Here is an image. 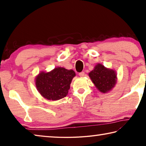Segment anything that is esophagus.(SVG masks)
<instances>
[{
    "label": "esophagus",
    "instance_id": "34e87169",
    "mask_svg": "<svg viewBox=\"0 0 146 146\" xmlns=\"http://www.w3.org/2000/svg\"><path fill=\"white\" fill-rule=\"evenodd\" d=\"M84 72H80V73H79V74H78V75L80 76V77H83L84 76Z\"/></svg>",
    "mask_w": 146,
    "mask_h": 146
}]
</instances>
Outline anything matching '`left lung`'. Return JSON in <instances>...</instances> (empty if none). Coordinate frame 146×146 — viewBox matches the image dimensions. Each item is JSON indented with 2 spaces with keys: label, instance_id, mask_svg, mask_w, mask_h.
<instances>
[{
  "label": "left lung",
  "instance_id": "left-lung-1",
  "mask_svg": "<svg viewBox=\"0 0 146 146\" xmlns=\"http://www.w3.org/2000/svg\"><path fill=\"white\" fill-rule=\"evenodd\" d=\"M88 75L95 87L101 93L110 92L117 84V74L116 71L106 68L102 64H97Z\"/></svg>",
  "mask_w": 146,
  "mask_h": 146
}]
</instances>
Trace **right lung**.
I'll return each mask as SVG.
<instances>
[{"instance_id":"add662e5","label":"right lung","mask_w":146,"mask_h":146,"mask_svg":"<svg viewBox=\"0 0 146 146\" xmlns=\"http://www.w3.org/2000/svg\"><path fill=\"white\" fill-rule=\"evenodd\" d=\"M76 74L73 70L61 67L49 72L41 71L35 77V86L42 97L48 100H58L66 97Z\"/></svg>"}]
</instances>
